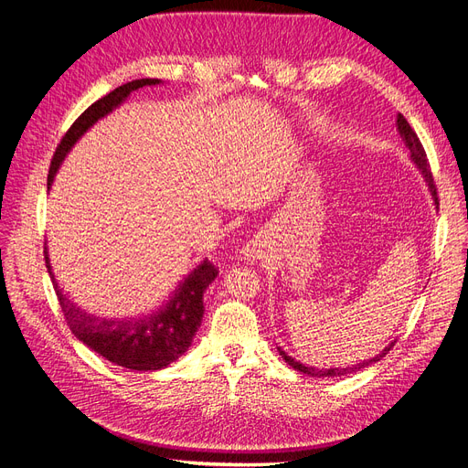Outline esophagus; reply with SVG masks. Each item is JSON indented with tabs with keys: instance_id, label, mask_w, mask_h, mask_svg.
I'll return each instance as SVG.
<instances>
[{
	"instance_id": "34e87169",
	"label": "esophagus",
	"mask_w": 468,
	"mask_h": 468,
	"mask_svg": "<svg viewBox=\"0 0 468 468\" xmlns=\"http://www.w3.org/2000/svg\"><path fill=\"white\" fill-rule=\"evenodd\" d=\"M267 252H269V247H267L265 237L258 235V237L250 239L247 244H244L242 250H240V256H242V260H247L249 263H256V261L263 260Z\"/></svg>"
}]
</instances>
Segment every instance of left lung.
Returning <instances> with one entry per match:
<instances>
[{"label": "left lung", "instance_id": "1", "mask_svg": "<svg viewBox=\"0 0 468 468\" xmlns=\"http://www.w3.org/2000/svg\"><path fill=\"white\" fill-rule=\"evenodd\" d=\"M397 129H399V133H400V136H402V140H404L406 147L410 150V159H411V163H413L417 168H420V172H421L423 178H425V182H427V186H429V191H431V195H432V199H434V205L438 207L436 186H434V180H432V172H431V166H429V161H427V154H425V150H423V145H421L420 138H417L415 131L410 127V122L406 121V117H404L402 113H399V115H397ZM392 346H395V341H390L388 346H387L379 355H376L374 358H370V360H364V362H358L356 366H347V367H330V370H318V367L305 366V364L298 362L296 358L288 356L281 347H277V349H279L281 356H282V358H284V360L293 367V370L303 372V374L313 376V378H337V376H347V374L358 372V370H362V367H367V366H372V364L379 362V360H381V358H383V356L392 349Z\"/></svg>", "mask_w": 468, "mask_h": 468}]
</instances>
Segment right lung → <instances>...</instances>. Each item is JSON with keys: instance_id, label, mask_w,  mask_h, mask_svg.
<instances>
[{"instance_id": "obj_1", "label": "right lung", "mask_w": 468, "mask_h": 468, "mask_svg": "<svg viewBox=\"0 0 468 468\" xmlns=\"http://www.w3.org/2000/svg\"><path fill=\"white\" fill-rule=\"evenodd\" d=\"M161 80H134L125 85L113 89L101 101L89 106L62 138L57 147L55 157L51 161L47 176V187L51 189L57 172L66 159L68 152L92 125L112 113L127 101L131 92L147 87L161 85ZM45 263L48 277L53 281L57 298L60 302L66 323L80 341H83L89 349L104 356L106 360L129 367L134 372H154L166 367L170 362L178 360L191 346L195 332L199 330L203 321V293L208 284L216 279V267L205 258L193 271L170 293V300L163 303L157 311L144 316H125V318H110L92 314L73 303L64 290L58 286L51 260L45 249Z\"/></svg>"}]
</instances>
